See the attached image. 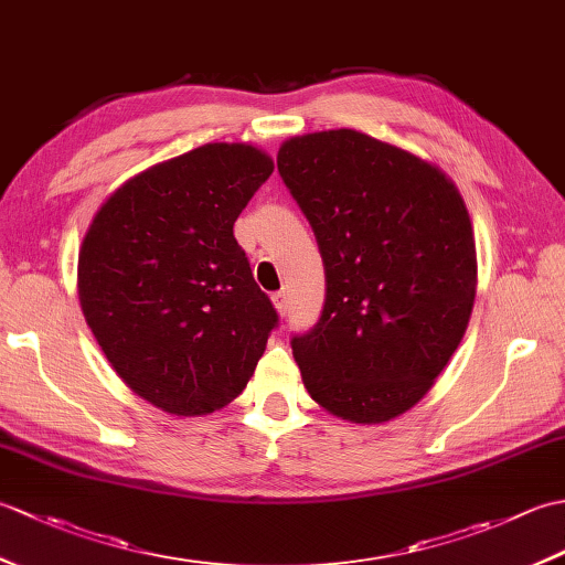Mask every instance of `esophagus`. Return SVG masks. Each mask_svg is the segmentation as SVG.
<instances>
[{
    "label": "esophagus",
    "mask_w": 565,
    "mask_h": 565,
    "mask_svg": "<svg viewBox=\"0 0 565 565\" xmlns=\"http://www.w3.org/2000/svg\"><path fill=\"white\" fill-rule=\"evenodd\" d=\"M271 301H274L276 310H279L281 316L289 313V294H286V291H276V294L271 296Z\"/></svg>",
    "instance_id": "34e87169"
}]
</instances>
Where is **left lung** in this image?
Returning <instances> with one entry per match:
<instances>
[{
	"mask_svg": "<svg viewBox=\"0 0 565 565\" xmlns=\"http://www.w3.org/2000/svg\"><path fill=\"white\" fill-rule=\"evenodd\" d=\"M286 189L313 227L326 303L291 347L306 388L350 423H388L459 347L476 298V239L439 167L352 128L286 140Z\"/></svg>",
	"mask_w": 565,
	"mask_h": 565,
	"instance_id": "1",
	"label": "left lung"
}]
</instances>
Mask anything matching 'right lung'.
<instances>
[{"label": "right lung", "mask_w": 565, "mask_h": 565, "mask_svg": "<svg viewBox=\"0 0 565 565\" xmlns=\"http://www.w3.org/2000/svg\"><path fill=\"white\" fill-rule=\"evenodd\" d=\"M271 172L247 142H209L128 179L84 235L82 313L126 386L164 413L237 398L279 326L233 235Z\"/></svg>", "instance_id": "1"}]
</instances>
